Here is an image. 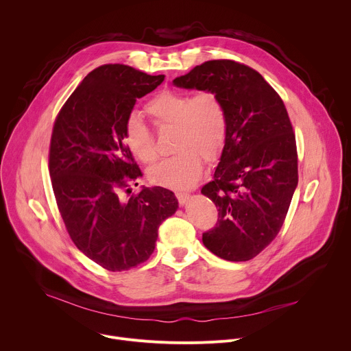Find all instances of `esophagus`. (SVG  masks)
<instances>
[{
    "instance_id": "obj_1",
    "label": "esophagus",
    "mask_w": 351,
    "mask_h": 351,
    "mask_svg": "<svg viewBox=\"0 0 351 351\" xmlns=\"http://www.w3.org/2000/svg\"><path fill=\"white\" fill-rule=\"evenodd\" d=\"M176 197H178V202H179V204L183 207L184 204H187L190 194H189V193H186V191H176Z\"/></svg>"
}]
</instances>
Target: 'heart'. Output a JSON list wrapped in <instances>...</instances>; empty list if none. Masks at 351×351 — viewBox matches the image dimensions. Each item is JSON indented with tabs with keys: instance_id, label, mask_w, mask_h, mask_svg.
I'll return each mask as SVG.
<instances>
[{
	"instance_id": "obj_1",
	"label": "heart",
	"mask_w": 351,
	"mask_h": 351,
	"mask_svg": "<svg viewBox=\"0 0 351 351\" xmlns=\"http://www.w3.org/2000/svg\"><path fill=\"white\" fill-rule=\"evenodd\" d=\"M147 114L161 126L172 125L176 153L154 165L148 172L156 184L189 187L203 172V160L217 158L228 137V112L221 97L211 90L195 94L164 90L145 106ZM125 143L129 152L143 164L157 160L152 130L132 114L125 121Z\"/></svg>"
}]
</instances>
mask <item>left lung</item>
Instances as JSON below:
<instances>
[{"label": "left lung", "mask_w": 351, "mask_h": 351, "mask_svg": "<svg viewBox=\"0 0 351 351\" xmlns=\"http://www.w3.org/2000/svg\"><path fill=\"white\" fill-rule=\"evenodd\" d=\"M173 84L215 91L226 108V143L213 182L202 189L218 208V222L203 243L226 261L252 260L279 233L298 182L282 98L257 71L230 60L197 65Z\"/></svg>", "instance_id": "left-lung-1"}]
</instances>
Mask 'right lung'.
<instances>
[{
    "label": "right lung",
    "mask_w": 351,
    "mask_h": 351,
    "mask_svg": "<svg viewBox=\"0 0 351 351\" xmlns=\"http://www.w3.org/2000/svg\"><path fill=\"white\" fill-rule=\"evenodd\" d=\"M121 64L91 71L61 108L49 144V176L66 230L95 264L128 271L153 254L158 228L178 210L164 187L129 182L141 176L125 144V121L137 98L164 82ZM137 184V183H136Z\"/></svg>",
    "instance_id": "right-lung-1"
}]
</instances>
